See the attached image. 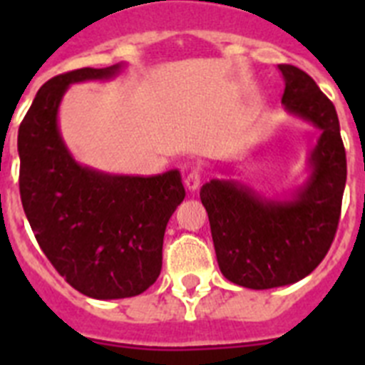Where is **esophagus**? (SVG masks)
<instances>
[{
    "mask_svg": "<svg viewBox=\"0 0 365 365\" xmlns=\"http://www.w3.org/2000/svg\"><path fill=\"white\" fill-rule=\"evenodd\" d=\"M185 186L190 192H195V190L201 186V173H199L197 170H192V172L185 177Z\"/></svg>",
    "mask_w": 365,
    "mask_h": 365,
    "instance_id": "34e87169",
    "label": "esophagus"
}]
</instances>
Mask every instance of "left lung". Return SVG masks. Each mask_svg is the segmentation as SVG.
I'll return each mask as SVG.
<instances>
[{
	"label": "left lung",
	"mask_w": 365,
	"mask_h": 365,
	"mask_svg": "<svg viewBox=\"0 0 365 365\" xmlns=\"http://www.w3.org/2000/svg\"><path fill=\"white\" fill-rule=\"evenodd\" d=\"M278 69L285 111L320 130L305 182L278 197L235 179H210L201 188L222 276L254 291L292 285L320 265L336 234L347 177L333 102L298 67Z\"/></svg>",
	"instance_id": "1"
}]
</instances>
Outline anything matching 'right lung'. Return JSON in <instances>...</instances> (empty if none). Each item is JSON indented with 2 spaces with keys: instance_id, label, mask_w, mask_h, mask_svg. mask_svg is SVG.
I'll return each instance as SVG.
<instances>
[{
  "instance_id": "add662e5",
  "label": "right lung",
  "mask_w": 365,
  "mask_h": 365,
  "mask_svg": "<svg viewBox=\"0 0 365 365\" xmlns=\"http://www.w3.org/2000/svg\"><path fill=\"white\" fill-rule=\"evenodd\" d=\"M124 69L120 62L58 74L40 87L18 131L19 193L38 245L71 287L96 299L131 298L157 282L166 225L186 195L179 170L100 172L63 140L58 111L69 86Z\"/></svg>"
}]
</instances>
